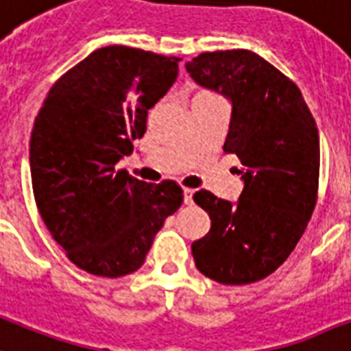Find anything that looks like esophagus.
Returning <instances> with one entry per match:
<instances>
[{"label":"esophagus","instance_id":"34e87169","mask_svg":"<svg viewBox=\"0 0 351 351\" xmlns=\"http://www.w3.org/2000/svg\"><path fill=\"white\" fill-rule=\"evenodd\" d=\"M193 193L195 189H189V187L184 189V202H186V204H193Z\"/></svg>","mask_w":351,"mask_h":351}]
</instances>
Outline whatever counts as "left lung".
<instances>
[{
    "label": "left lung",
    "mask_w": 351,
    "mask_h": 351,
    "mask_svg": "<svg viewBox=\"0 0 351 351\" xmlns=\"http://www.w3.org/2000/svg\"><path fill=\"white\" fill-rule=\"evenodd\" d=\"M186 69L232 101L223 149L245 165L235 204L206 189L193 195L211 219L210 232L191 245L195 265L224 285L259 282L293 252L317 204V123L293 80L252 51L200 53Z\"/></svg>",
    "instance_id": "left-lung-1"
}]
</instances>
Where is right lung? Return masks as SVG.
<instances>
[{"instance_id":"obj_1","label":"right lung","mask_w":351,"mask_h":351,"mask_svg":"<svg viewBox=\"0 0 351 351\" xmlns=\"http://www.w3.org/2000/svg\"><path fill=\"white\" fill-rule=\"evenodd\" d=\"M178 62L127 45L101 47L53 84L34 119V200L69 261L90 274L138 271L184 200L176 182L147 184L116 169L145 134L149 108L173 86Z\"/></svg>"}]
</instances>
